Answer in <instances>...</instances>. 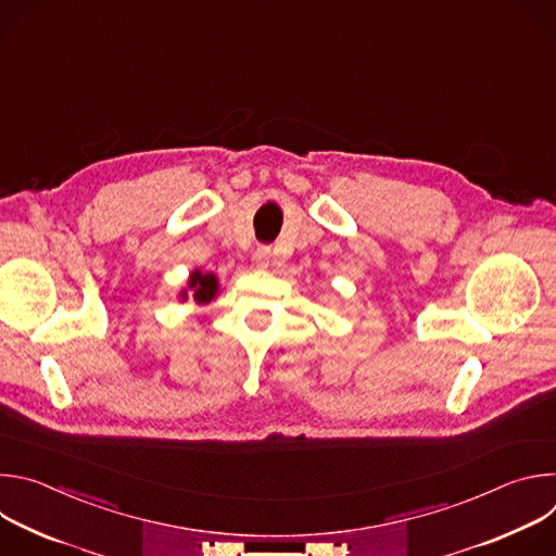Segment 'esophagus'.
<instances>
[{
	"mask_svg": "<svg viewBox=\"0 0 556 556\" xmlns=\"http://www.w3.org/2000/svg\"><path fill=\"white\" fill-rule=\"evenodd\" d=\"M270 257H273V255H270V249H268V247H260V249L255 251V255H253L255 266L262 268V270L270 266Z\"/></svg>",
	"mask_w": 556,
	"mask_h": 556,
	"instance_id": "1",
	"label": "esophagus"
}]
</instances>
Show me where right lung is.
Instances as JSON below:
<instances>
[{
	"mask_svg": "<svg viewBox=\"0 0 556 556\" xmlns=\"http://www.w3.org/2000/svg\"><path fill=\"white\" fill-rule=\"evenodd\" d=\"M219 294V279L213 273H204L200 268L191 270L189 279H187V288H182L178 292L180 301H187L189 296L198 303V305H206L211 303L215 296Z\"/></svg>",
	"mask_w": 556,
	"mask_h": 556,
	"instance_id": "1",
	"label": "right lung"
}]
</instances>
